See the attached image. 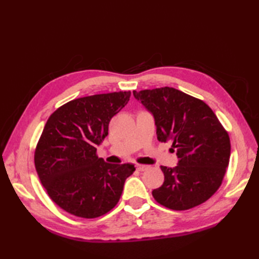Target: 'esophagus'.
Here are the masks:
<instances>
[{
	"instance_id": "esophagus-1",
	"label": "esophagus",
	"mask_w": 259,
	"mask_h": 259,
	"mask_svg": "<svg viewBox=\"0 0 259 259\" xmlns=\"http://www.w3.org/2000/svg\"><path fill=\"white\" fill-rule=\"evenodd\" d=\"M136 168H137V170H138V171H145V170H147L149 167L146 166V164L137 163V164H136Z\"/></svg>"
}]
</instances>
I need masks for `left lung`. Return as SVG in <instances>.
<instances>
[{
	"mask_svg": "<svg viewBox=\"0 0 259 259\" xmlns=\"http://www.w3.org/2000/svg\"><path fill=\"white\" fill-rule=\"evenodd\" d=\"M155 118L159 141H172L179 158L175 168L161 166L163 184L152 190L156 201L187 210L207 201L221 187L230 157L228 133L202 100L175 88L134 91Z\"/></svg>",
	"mask_w": 259,
	"mask_h": 259,
	"instance_id": "obj_1",
	"label": "left lung"
}]
</instances>
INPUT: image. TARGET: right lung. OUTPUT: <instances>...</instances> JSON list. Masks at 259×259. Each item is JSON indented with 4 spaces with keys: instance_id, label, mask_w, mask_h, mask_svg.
Here are the masks:
<instances>
[{
    "instance_id": "1",
    "label": "right lung",
    "mask_w": 259,
    "mask_h": 259,
    "mask_svg": "<svg viewBox=\"0 0 259 259\" xmlns=\"http://www.w3.org/2000/svg\"><path fill=\"white\" fill-rule=\"evenodd\" d=\"M130 91L74 99L48 119L34 152V164L49 197L67 212L97 218L117 205L134 164L104 162L97 147L109 122L129 101Z\"/></svg>"
}]
</instances>
